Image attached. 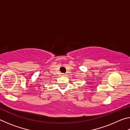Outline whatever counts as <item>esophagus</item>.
Returning a JSON list of instances; mask_svg holds the SVG:
<instances>
[{"instance_id":"obj_1","label":"esophagus","mask_w":130,"mask_h":130,"mask_svg":"<svg viewBox=\"0 0 130 130\" xmlns=\"http://www.w3.org/2000/svg\"><path fill=\"white\" fill-rule=\"evenodd\" d=\"M61 76H67V74H65V73H62V74H61Z\"/></svg>"}]
</instances>
